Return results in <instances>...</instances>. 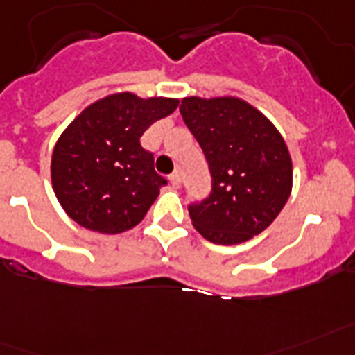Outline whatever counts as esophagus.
Segmentation results:
<instances>
[{
  "label": "esophagus",
  "mask_w": 355,
  "mask_h": 355,
  "mask_svg": "<svg viewBox=\"0 0 355 355\" xmlns=\"http://www.w3.org/2000/svg\"><path fill=\"white\" fill-rule=\"evenodd\" d=\"M168 181H171V184L174 187V189H180V184H181L180 172H174V174L168 175Z\"/></svg>",
  "instance_id": "esophagus-1"
}]
</instances>
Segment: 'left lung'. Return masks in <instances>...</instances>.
<instances>
[{"instance_id":"left-lung-1","label":"left lung","mask_w":355,"mask_h":355,"mask_svg":"<svg viewBox=\"0 0 355 355\" xmlns=\"http://www.w3.org/2000/svg\"><path fill=\"white\" fill-rule=\"evenodd\" d=\"M180 112L212 174L209 198L189 207L196 230L216 245H239L261 234L292 192V157L279 130L236 96H189Z\"/></svg>"}]
</instances>
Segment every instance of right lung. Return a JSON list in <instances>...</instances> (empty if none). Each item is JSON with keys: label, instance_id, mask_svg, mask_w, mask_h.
<instances>
[{"label": "right lung", "instance_id": "add662e5", "mask_svg": "<svg viewBox=\"0 0 355 355\" xmlns=\"http://www.w3.org/2000/svg\"><path fill=\"white\" fill-rule=\"evenodd\" d=\"M178 105L175 98L114 92L72 119L51 159L52 189L70 219L99 234H123L141 223L166 181L139 137Z\"/></svg>", "mask_w": 355, "mask_h": 355}]
</instances>
